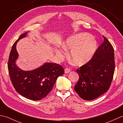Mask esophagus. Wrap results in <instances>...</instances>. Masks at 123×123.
I'll return each instance as SVG.
<instances>
[{"instance_id":"obj_1","label":"esophagus","mask_w":123,"mask_h":123,"mask_svg":"<svg viewBox=\"0 0 123 123\" xmlns=\"http://www.w3.org/2000/svg\"><path fill=\"white\" fill-rule=\"evenodd\" d=\"M70 71H71V70L69 68H67L65 69V70H64V72L66 74H68V73H69L70 72Z\"/></svg>"}]
</instances>
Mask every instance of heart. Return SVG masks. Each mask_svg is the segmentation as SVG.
I'll list each match as a JSON object with an SVG mask.
<instances>
[{
  "mask_svg": "<svg viewBox=\"0 0 123 123\" xmlns=\"http://www.w3.org/2000/svg\"><path fill=\"white\" fill-rule=\"evenodd\" d=\"M66 50H71L70 58L77 66L87 63L92 58L97 48V43L93 37L88 33H82L69 37L62 44ZM56 56L62 59L64 53L60 49L55 50Z\"/></svg>",
  "mask_w": 123,
  "mask_h": 123,
  "instance_id": "1",
  "label": "heart"
}]
</instances>
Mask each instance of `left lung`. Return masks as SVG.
<instances>
[{
    "mask_svg": "<svg viewBox=\"0 0 123 123\" xmlns=\"http://www.w3.org/2000/svg\"><path fill=\"white\" fill-rule=\"evenodd\" d=\"M103 43L97 49L89 61L77 69L79 79L74 90L82 99H95L110 87L115 68L114 49L103 36Z\"/></svg>",
    "mask_w": 123,
    "mask_h": 123,
    "instance_id": "1",
    "label": "left lung"
}]
</instances>
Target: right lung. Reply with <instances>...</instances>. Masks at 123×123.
<instances>
[{"label":"right lung","instance_id":"obj_1","mask_svg":"<svg viewBox=\"0 0 123 123\" xmlns=\"http://www.w3.org/2000/svg\"><path fill=\"white\" fill-rule=\"evenodd\" d=\"M27 33H23L13 44L8 62V72L18 93L31 100H40L52 90L57 77L64 74V70L60 64L52 63H45L32 71H23L18 68L15 63L18 56L16 46Z\"/></svg>","mask_w":123,"mask_h":123}]
</instances>
